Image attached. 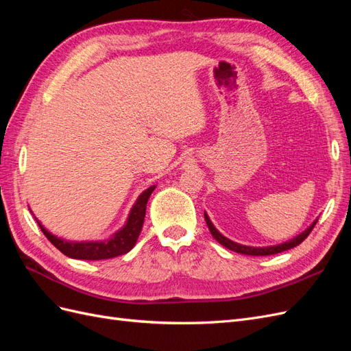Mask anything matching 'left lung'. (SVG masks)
I'll return each instance as SVG.
<instances>
[{"label": "left lung", "instance_id": "8db88e82", "mask_svg": "<svg viewBox=\"0 0 351 351\" xmlns=\"http://www.w3.org/2000/svg\"><path fill=\"white\" fill-rule=\"evenodd\" d=\"M205 221H206V224H208V228H209V231H210V234L214 236V239H215L219 244H222V246L230 249V250H232V252H237V253H241V254H249V256H268V254L281 253V252H284V250H289V249H291V247L299 246V244H300L307 236L311 234L313 227L316 226V222H317V219H315L309 227H307L303 232H300L299 236H295L294 239H291V240H289V241H285V243H282V244H277V246H268V247H252V246H243V244H239V243L232 241V240H230V239L222 236L221 232L214 227V224H212V222H210V219H209L206 212H205Z\"/></svg>", "mask_w": 351, "mask_h": 351}]
</instances>
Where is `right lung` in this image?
I'll use <instances>...</instances> for the list:
<instances>
[{
	"label": "right lung",
	"instance_id": "1",
	"mask_svg": "<svg viewBox=\"0 0 351 351\" xmlns=\"http://www.w3.org/2000/svg\"><path fill=\"white\" fill-rule=\"evenodd\" d=\"M155 190V186H151L146 189L145 192L137 197L136 204L133 205L130 215L127 218L125 226L117 231L115 234L105 241H67L58 239L57 236L51 234L44 227L40 226L38 221V226L40 227L42 232H44L45 237L54 244V246L64 253L66 256L73 259H84V261H101V259H111L115 256H120V254H125L130 252L139 237L142 226L145 221L146 214V204L147 199H149L151 193Z\"/></svg>",
	"mask_w": 351,
	"mask_h": 351
}]
</instances>
